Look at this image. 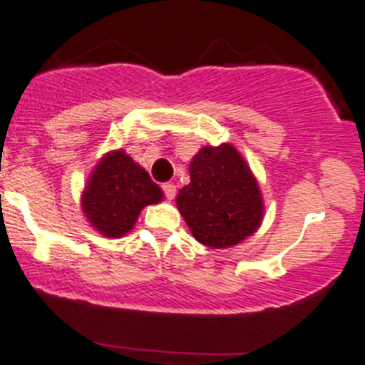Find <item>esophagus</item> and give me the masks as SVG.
Segmentation results:
<instances>
[{"mask_svg":"<svg viewBox=\"0 0 365 365\" xmlns=\"http://www.w3.org/2000/svg\"><path fill=\"white\" fill-rule=\"evenodd\" d=\"M163 192L167 200H173L174 196H176V185L174 183H163Z\"/></svg>","mask_w":365,"mask_h":365,"instance_id":"obj_1","label":"esophagus"}]
</instances>
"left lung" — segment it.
Returning <instances> with one entry per match:
<instances>
[{
    "mask_svg": "<svg viewBox=\"0 0 365 365\" xmlns=\"http://www.w3.org/2000/svg\"><path fill=\"white\" fill-rule=\"evenodd\" d=\"M191 183L176 198L198 242L230 248L257 231L262 200L252 170L231 145L204 147L189 165Z\"/></svg>",
    "mask_w": 365,
    "mask_h": 365,
    "instance_id": "left-lung-1",
    "label": "left lung"
}]
</instances>
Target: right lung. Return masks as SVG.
Here are the masks:
<instances>
[{
    "instance_id": "add662e5",
    "label": "right lung",
    "mask_w": 365,
    "mask_h": 365,
    "mask_svg": "<svg viewBox=\"0 0 365 365\" xmlns=\"http://www.w3.org/2000/svg\"><path fill=\"white\" fill-rule=\"evenodd\" d=\"M160 200V185L132 158L117 150L95 167L82 196V211L95 230L115 239L132 230L145 205Z\"/></svg>"
}]
</instances>
